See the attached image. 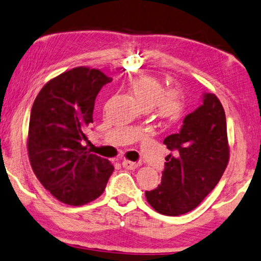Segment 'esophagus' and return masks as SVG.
Masks as SVG:
<instances>
[{
    "label": "esophagus",
    "mask_w": 261,
    "mask_h": 261,
    "mask_svg": "<svg viewBox=\"0 0 261 261\" xmlns=\"http://www.w3.org/2000/svg\"><path fill=\"white\" fill-rule=\"evenodd\" d=\"M122 166L124 168H127V170H136L138 167V164L137 162H132V161H128V160H124L122 162Z\"/></svg>",
    "instance_id": "obj_1"
}]
</instances>
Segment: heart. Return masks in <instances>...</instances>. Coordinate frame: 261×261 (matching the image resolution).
I'll return each mask as SVG.
<instances>
[{
    "mask_svg": "<svg viewBox=\"0 0 261 261\" xmlns=\"http://www.w3.org/2000/svg\"><path fill=\"white\" fill-rule=\"evenodd\" d=\"M130 89L139 105L143 109L155 107L161 118L174 121L183 110L182 97L176 90H164L160 82L148 75H140L130 83Z\"/></svg>",
    "mask_w": 261,
    "mask_h": 261,
    "instance_id": "b5f03b06",
    "label": "heart"
}]
</instances>
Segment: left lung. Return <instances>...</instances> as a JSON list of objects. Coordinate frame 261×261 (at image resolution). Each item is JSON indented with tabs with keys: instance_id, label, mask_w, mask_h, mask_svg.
<instances>
[{
	"instance_id": "obj_1",
	"label": "left lung",
	"mask_w": 261,
	"mask_h": 261,
	"mask_svg": "<svg viewBox=\"0 0 261 261\" xmlns=\"http://www.w3.org/2000/svg\"><path fill=\"white\" fill-rule=\"evenodd\" d=\"M164 144L171 154L161 185L146 191L145 197L158 213L178 216L204 200L227 166V125L220 100L204 93L201 105L186 116L178 133L165 138Z\"/></svg>"
}]
</instances>
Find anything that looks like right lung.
<instances>
[{
	"instance_id": "right-lung-1",
	"label": "right lung",
	"mask_w": 261,
	"mask_h": 261,
	"mask_svg": "<svg viewBox=\"0 0 261 261\" xmlns=\"http://www.w3.org/2000/svg\"><path fill=\"white\" fill-rule=\"evenodd\" d=\"M99 69L78 67L50 81L34 101L28 152L45 189L68 205H83L105 191L113 166L90 154L87 129L93 123L95 99L111 83Z\"/></svg>"
}]
</instances>
